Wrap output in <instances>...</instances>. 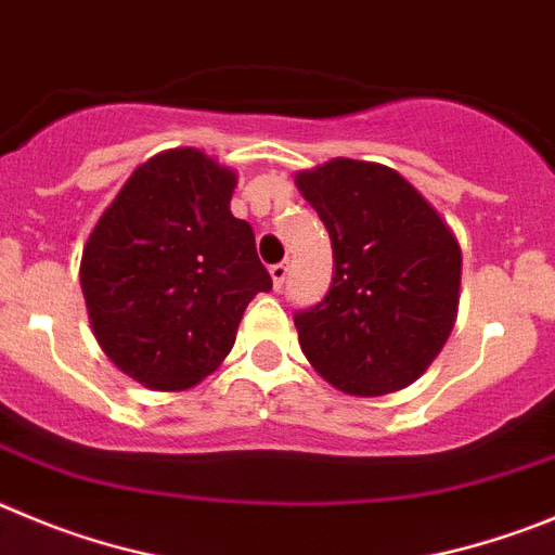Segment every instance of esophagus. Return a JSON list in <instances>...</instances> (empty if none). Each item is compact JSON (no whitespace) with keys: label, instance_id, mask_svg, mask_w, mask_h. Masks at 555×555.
<instances>
[{"label":"esophagus","instance_id":"obj_1","mask_svg":"<svg viewBox=\"0 0 555 555\" xmlns=\"http://www.w3.org/2000/svg\"><path fill=\"white\" fill-rule=\"evenodd\" d=\"M287 273H289V266L287 262H276V266H271V276H273V287L276 289H282L284 287V279H287Z\"/></svg>","mask_w":555,"mask_h":555}]
</instances>
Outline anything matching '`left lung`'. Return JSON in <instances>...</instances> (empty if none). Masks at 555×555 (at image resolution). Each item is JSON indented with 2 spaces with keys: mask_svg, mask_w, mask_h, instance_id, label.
Wrapping results in <instances>:
<instances>
[{
  "mask_svg": "<svg viewBox=\"0 0 555 555\" xmlns=\"http://www.w3.org/2000/svg\"><path fill=\"white\" fill-rule=\"evenodd\" d=\"M334 251L332 287L293 314L312 367L348 396H387L434 362L453 328L462 251L398 171L337 157L296 177Z\"/></svg>",
  "mask_w": 555,
  "mask_h": 555,
  "instance_id": "8db88e82",
  "label": "left lung"
}]
</instances>
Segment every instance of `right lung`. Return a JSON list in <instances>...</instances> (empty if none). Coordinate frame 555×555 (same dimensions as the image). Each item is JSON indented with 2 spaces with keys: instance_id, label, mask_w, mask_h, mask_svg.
Returning a JSON list of instances; mask_svg holds the SVG:
<instances>
[{
  "instance_id": "1",
  "label": "right lung",
  "mask_w": 555,
  "mask_h": 555,
  "mask_svg": "<svg viewBox=\"0 0 555 555\" xmlns=\"http://www.w3.org/2000/svg\"><path fill=\"white\" fill-rule=\"evenodd\" d=\"M234 173L198 149L143 163L82 251L99 346L134 382L184 389L216 371L257 293L273 287L254 229L232 216Z\"/></svg>"
}]
</instances>
